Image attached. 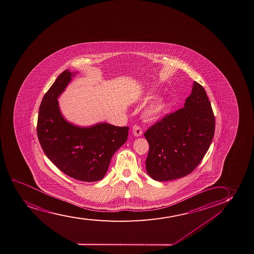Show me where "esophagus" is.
Listing matches in <instances>:
<instances>
[{"label":"esophagus","mask_w":254,"mask_h":254,"mask_svg":"<svg viewBox=\"0 0 254 254\" xmlns=\"http://www.w3.org/2000/svg\"><path fill=\"white\" fill-rule=\"evenodd\" d=\"M132 130H133V133H134L135 136H140L142 134V128H141V126H138V125H134L133 128H132Z\"/></svg>","instance_id":"1"}]
</instances>
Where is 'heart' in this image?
<instances>
[{"mask_svg": "<svg viewBox=\"0 0 254 254\" xmlns=\"http://www.w3.org/2000/svg\"><path fill=\"white\" fill-rule=\"evenodd\" d=\"M163 109H164V103L162 101H156L146 108L144 114L147 119L153 120V119H157L161 114Z\"/></svg>", "mask_w": 254, "mask_h": 254, "instance_id": "1", "label": "heart"}]
</instances>
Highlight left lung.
<instances>
[{"label": "left lung", "mask_w": 254, "mask_h": 254, "mask_svg": "<svg viewBox=\"0 0 254 254\" xmlns=\"http://www.w3.org/2000/svg\"><path fill=\"white\" fill-rule=\"evenodd\" d=\"M215 131V117L205 89L193 82L184 107L169 113L144 133L149 144L146 169L156 181L190 174L201 162Z\"/></svg>", "instance_id": "left-lung-1"}]
</instances>
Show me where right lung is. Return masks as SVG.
<instances>
[{"label": "right lung", "instance_id": "1", "mask_svg": "<svg viewBox=\"0 0 254 254\" xmlns=\"http://www.w3.org/2000/svg\"><path fill=\"white\" fill-rule=\"evenodd\" d=\"M71 76L69 70H64L43 96L37 136L47 157L64 174L76 180L96 182L104 178L113 154L127 141L128 127L102 123L79 128L66 122L57 98Z\"/></svg>", "mask_w": 254, "mask_h": 254}]
</instances>
